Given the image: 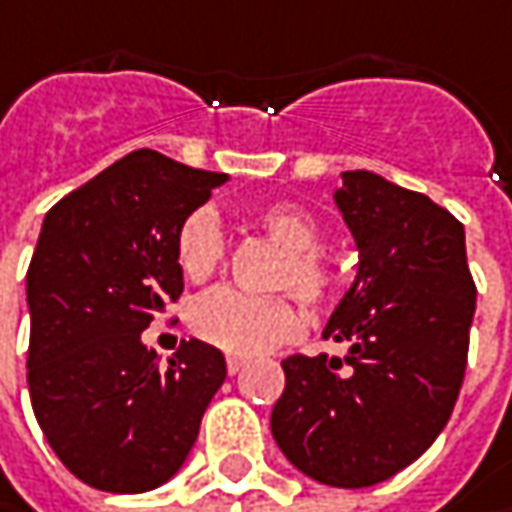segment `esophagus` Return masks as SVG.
Masks as SVG:
<instances>
[{
	"label": "esophagus",
	"instance_id": "1",
	"mask_svg": "<svg viewBox=\"0 0 512 512\" xmlns=\"http://www.w3.org/2000/svg\"><path fill=\"white\" fill-rule=\"evenodd\" d=\"M246 364H249V358H246V355H229V358H226V369H229L232 375L234 372H240Z\"/></svg>",
	"mask_w": 512,
	"mask_h": 512
}]
</instances>
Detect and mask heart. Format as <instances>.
Returning a JSON list of instances; mask_svg holds the SVG:
<instances>
[{"label": "heart", "instance_id": "1", "mask_svg": "<svg viewBox=\"0 0 512 512\" xmlns=\"http://www.w3.org/2000/svg\"><path fill=\"white\" fill-rule=\"evenodd\" d=\"M257 232L280 249L269 286L289 289L309 309L338 303L352 283V257L323 246V226L298 203H272L255 212ZM174 255L194 283L209 280L226 260V234L209 206H200L180 223ZM194 335L232 355H257L298 338L300 315L286 295H246L220 286L197 298L189 309Z\"/></svg>", "mask_w": 512, "mask_h": 512}]
</instances>
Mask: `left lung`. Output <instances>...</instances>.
I'll return each mask as SVG.
<instances>
[{
	"label": "left lung",
	"instance_id": "1",
	"mask_svg": "<svg viewBox=\"0 0 512 512\" xmlns=\"http://www.w3.org/2000/svg\"><path fill=\"white\" fill-rule=\"evenodd\" d=\"M361 266L323 329L346 355H289L272 435L300 473L372 487L421 456L461 392L476 283L464 226L427 194L372 171L335 191Z\"/></svg>",
	"mask_w": 512,
	"mask_h": 512
}]
</instances>
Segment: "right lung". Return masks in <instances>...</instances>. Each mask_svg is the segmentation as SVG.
<instances>
[{
	"label": "right lung",
	"mask_w": 512,
	"mask_h": 512,
	"mask_svg": "<svg viewBox=\"0 0 512 512\" xmlns=\"http://www.w3.org/2000/svg\"><path fill=\"white\" fill-rule=\"evenodd\" d=\"M226 174L140 148L65 194L28 266V389L56 458L88 487L145 493L174 476L226 358L180 341L160 364L143 329L183 295L180 223Z\"/></svg>",
	"instance_id": "right-lung-1"
}]
</instances>
